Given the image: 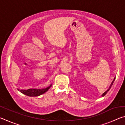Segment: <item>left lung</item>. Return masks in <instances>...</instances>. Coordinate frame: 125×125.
Instances as JSON below:
<instances>
[{"mask_svg":"<svg viewBox=\"0 0 125 125\" xmlns=\"http://www.w3.org/2000/svg\"><path fill=\"white\" fill-rule=\"evenodd\" d=\"M115 78H114V80H113V82H112V83H111V85H110V87H109V88L108 89H107V91H106V92H104V93H103V95H102V96H105V95L107 94V93L109 92V90H110V88H111V86H112V85H113V84L114 83V80H115Z\"/></svg>","mask_w":125,"mask_h":125,"instance_id":"1","label":"left lung"}]
</instances>
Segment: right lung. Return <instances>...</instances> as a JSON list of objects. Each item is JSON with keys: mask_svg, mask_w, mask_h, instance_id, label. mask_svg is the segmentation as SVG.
Returning a JSON list of instances; mask_svg holds the SVG:
<instances>
[{"mask_svg": "<svg viewBox=\"0 0 125 125\" xmlns=\"http://www.w3.org/2000/svg\"><path fill=\"white\" fill-rule=\"evenodd\" d=\"M51 86L52 84H51L49 86L43 89H29L27 90H20L18 89V90L23 94L26 95L27 96H38L47 92Z\"/></svg>", "mask_w": 125, "mask_h": 125, "instance_id": "1", "label": "right lung"}]
</instances>
